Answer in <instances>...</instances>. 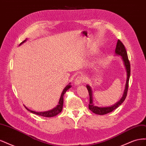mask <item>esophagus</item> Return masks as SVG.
<instances>
[{
	"instance_id": "1",
	"label": "esophagus",
	"mask_w": 146,
	"mask_h": 146,
	"mask_svg": "<svg viewBox=\"0 0 146 146\" xmlns=\"http://www.w3.org/2000/svg\"><path fill=\"white\" fill-rule=\"evenodd\" d=\"M85 78H84L82 76H79L75 79L74 83L76 85L78 86V85H80L82 83L85 82Z\"/></svg>"
}]
</instances>
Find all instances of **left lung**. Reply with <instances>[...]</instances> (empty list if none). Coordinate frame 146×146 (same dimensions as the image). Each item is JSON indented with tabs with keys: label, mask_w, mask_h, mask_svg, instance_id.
<instances>
[{
	"label": "left lung",
	"mask_w": 146,
	"mask_h": 146,
	"mask_svg": "<svg viewBox=\"0 0 146 146\" xmlns=\"http://www.w3.org/2000/svg\"><path fill=\"white\" fill-rule=\"evenodd\" d=\"M115 54L116 55L121 56V58L123 61V65H124L127 73V79L125 85V89L124 91H123L122 98L120 99V100L117 101V102H116V104L110 106V107H102L96 106L93 103V96H93V94H92V88L89 85H86V88L90 95V104L88 108H89V109L91 111H92L95 114H99V115H104V114H106L113 111V110L117 108L123 102V101L125 100L127 96L128 87H129V82L130 76V64L129 61V58H128L127 53L125 48L120 40H118L117 42L116 47L115 49Z\"/></svg>",
	"instance_id": "obj_1"
}]
</instances>
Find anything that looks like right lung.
Returning a JSON list of instances; mask_svg holds the SVG:
<instances>
[{"instance_id": "add662e5", "label": "right lung", "mask_w": 146, "mask_h": 146, "mask_svg": "<svg viewBox=\"0 0 146 146\" xmlns=\"http://www.w3.org/2000/svg\"><path fill=\"white\" fill-rule=\"evenodd\" d=\"M27 40V39H26L25 40H24V41H23L20 44L19 46H21V44H23ZM71 86H72L70 85V83L64 88V89L63 90L62 92H61V96H60V98L59 99V102H58V105H57L55 108H54L50 110H48V111H46L39 112V111H32V110H29L27 107H25V108L30 112L32 113L33 114H37V115H39V116L47 117H50L55 116L57 115V114H58L60 113H61V111H62L63 105V96H64V94H65V92L67 91L68 90H69V88H71Z\"/></svg>"}]
</instances>
